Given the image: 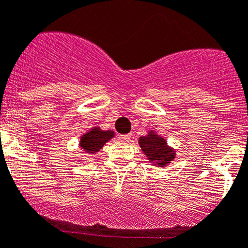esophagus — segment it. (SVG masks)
Wrapping results in <instances>:
<instances>
[{
    "instance_id": "34e87169",
    "label": "esophagus",
    "mask_w": 248,
    "mask_h": 248,
    "mask_svg": "<svg viewBox=\"0 0 248 248\" xmlns=\"http://www.w3.org/2000/svg\"><path fill=\"white\" fill-rule=\"evenodd\" d=\"M130 138H132V134H120L119 135V140H121V141H128V140H130Z\"/></svg>"
}]
</instances>
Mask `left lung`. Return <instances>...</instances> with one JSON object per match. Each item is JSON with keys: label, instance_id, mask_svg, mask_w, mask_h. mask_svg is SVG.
I'll return each instance as SVG.
<instances>
[{"label": "left lung", "instance_id": "left-lung-1", "mask_svg": "<svg viewBox=\"0 0 248 248\" xmlns=\"http://www.w3.org/2000/svg\"><path fill=\"white\" fill-rule=\"evenodd\" d=\"M139 145L147 155V159L155 161V165L164 167L174 159V152L167 146L165 139L153 132H149L147 137L139 139Z\"/></svg>", "mask_w": 248, "mask_h": 248}]
</instances>
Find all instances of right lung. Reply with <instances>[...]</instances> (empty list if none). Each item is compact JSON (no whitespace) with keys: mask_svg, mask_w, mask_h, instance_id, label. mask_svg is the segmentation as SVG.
Wrapping results in <instances>:
<instances>
[{"mask_svg":"<svg viewBox=\"0 0 248 248\" xmlns=\"http://www.w3.org/2000/svg\"><path fill=\"white\" fill-rule=\"evenodd\" d=\"M113 137L114 133L110 130L103 132L100 128H94L81 138L80 146L87 153H95V152H99L103 145Z\"/></svg>","mask_w":248,"mask_h":248,"instance_id":"right-lung-1","label":"right lung"}]
</instances>
